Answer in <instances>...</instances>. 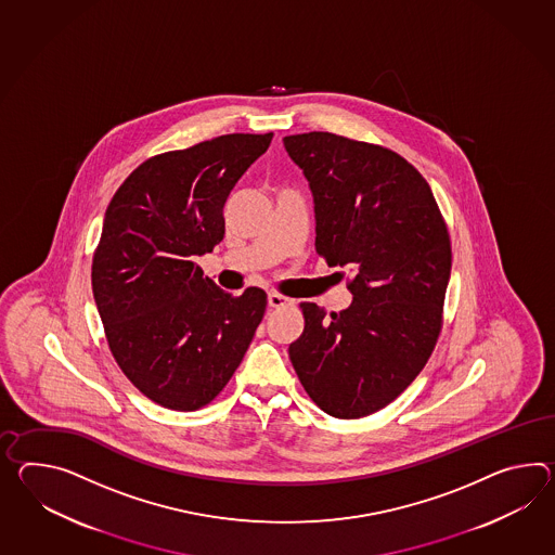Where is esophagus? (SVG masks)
Instances as JSON below:
<instances>
[{"mask_svg":"<svg viewBox=\"0 0 555 555\" xmlns=\"http://www.w3.org/2000/svg\"><path fill=\"white\" fill-rule=\"evenodd\" d=\"M288 302H291V298L283 297L279 293H269V305L272 309H281V307H286Z\"/></svg>","mask_w":555,"mask_h":555,"instance_id":"obj_1","label":"esophagus"}]
</instances>
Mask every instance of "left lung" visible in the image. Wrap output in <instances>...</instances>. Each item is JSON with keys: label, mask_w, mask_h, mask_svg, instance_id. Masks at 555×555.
Here are the masks:
<instances>
[{"label": "left lung", "mask_w": 555, "mask_h": 555, "mask_svg": "<svg viewBox=\"0 0 555 555\" xmlns=\"http://www.w3.org/2000/svg\"><path fill=\"white\" fill-rule=\"evenodd\" d=\"M283 142L309 180L317 253L347 271L352 295L331 317L300 305L305 331L288 354L325 413L365 417L405 391L437 343L451 274L446 222L425 178L391 150L331 132Z\"/></svg>", "instance_id": "1"}]
</instances>
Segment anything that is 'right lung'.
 <instances>
[{
    "mask_svg": "<svg viewBox=\"0 0 555 555\" xmlns=\"http://www.w3.org/2000/svg\"><path fill=\"white\" fill-rule=\"evenodd\" d=\"M272 134H227L140 164L108 204L92 264L95 307L124 375L154 403L194 411L224 389L267 311L194 262L224 236L230 190Z\"/></svg>",
    "mask_w": 555,
    "mask_h": 555,
    "instance_id": "obj_1",
    "label": "right lung"
}]
</instances>
